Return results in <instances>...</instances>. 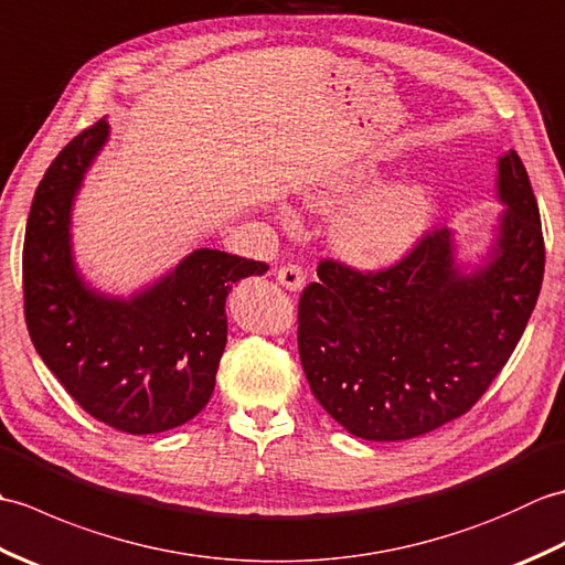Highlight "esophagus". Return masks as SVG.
<instances>
[{
    "label": "esophagus",
    "mask_w": 565,
    "mask_h": 565,
    "mask_svg": "<svg viewBox=\"0 0 565 565\" xmlns=\"http://www.w3.org/2000/svg\"><path fill=\"white\" fill-rule=\"evenodd\" d=\"M276 279H279V284L286 286L289 291H298L306 284V274L298 264H284V267L276 271Z\"/></svg>",
    "instance_id": "1"
}]
</instances>
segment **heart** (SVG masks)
<instances>
[{
	"mask_svg": "<svg viewBox=\"0 0 565 565\" xmlns=\"http://www.w3.org/2000/svg\"><path fill=\"white\" fill-rule=\"evenodd\" d=\"M376 182L374 170L352 167L308 191L310 206L322 213L344 209L332 227V243L359 269H383L405 257L431 211L429 189L417 179H401L371 192Z\"/></svg>",
	"mask_w": 565,
	"mask_h": 565,
	"instance_id": "heart-1",
	"label": "heart"
}]
</instances>
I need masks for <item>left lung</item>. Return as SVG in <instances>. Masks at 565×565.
Returning a JSON list of instances; mask_svg holds the SVG:
<instances>
[{
  "instance_id": "8db88e82",
  "label": "left lung",
  "mask_w": 565,
  "mask_h": 565,
  "mask_svg": "<svg viewBox=\"0 0 565 565\" xmlns=\"http://www.w3.org/2000/svg\"><path fill=\"white\" fill-rule=\"evenodd\" d=\"M500 215L483 267L431 231L388 269L322 259L298 301V354L318 403L369 441H401L471 411L518 347L544 279V235L520 154L498 160Z\"/></svg>"
}]
</instances>
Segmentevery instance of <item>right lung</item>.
Returning <instances> with one entry per match:
<instances>
[{
  "instance_id": "right-lung-1",
  "label": "right lung",
  "mask_w": 565,
  "mask_h": 565,
  "mask_svg": "<svg viewBox=\"0 0 565 565\" xmlns=\"http://www.w3.org/2000/svg\"><path fill=\"white\" fill-rule=\"evenodd\" d=\"M109 124L84 128L47 167L23 237V313L35 352L99 423L154 435L196 417L227 340L225 298L264 262L199 247L130 298L82 279L72 257V203Z\"/></svg>"
}]
</instances>
